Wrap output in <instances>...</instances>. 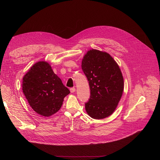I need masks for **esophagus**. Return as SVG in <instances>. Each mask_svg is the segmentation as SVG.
<instances>
[{
	"label": "esophagus",
	"mask_w": 160,
	"mask_h": 160,
	"mask_svg": "<svg viewBox=\"0 0 160 160\" xmlns=\"http://www.w3.org/2000/svg\"><path fill=\"white\" fill-rule=\"evenodd\" d=\"M70 91H71V93H74V92L75 91V88H70Z\"/></svg>",
	"instance_id": "34e87169"
}]
</instances>
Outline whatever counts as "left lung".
Wrapping results in <instances>:
<instances>
[{"label": "left lung", "instance_id": "left-lung-1", "mask_svg": "<svg viewBox=\"0 0 160 160\" xmlns=\"http://www.w3.org/2000/svg\"><path fill=\"white\" fill-rule=\"evenodd\" d=\"M81 69L90 88V98L85 103L87 113L96 119L108 117L117 108L123 91L118 65L108 53L91 49L84 56Z\"/></svg>", "mask_w": 160, "mask_h": 160}]
</instances>
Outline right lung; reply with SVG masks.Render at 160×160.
<instances>
[{"label": "right lung", "instance_id": "1", "mask_svg": "<svg viewBox=\"0 0 160 160\" xmlns=\"http://www.w3.org/2000/svg\"><path fill=\"white\" fill-rule=\"evenodd\" d=\"M22 91L32 109L45 117L57 112L70 93L45 61L37 62L24 76Z\"/></svg>", "mask_w": 160, "mask_h": 160}]
</instances>
